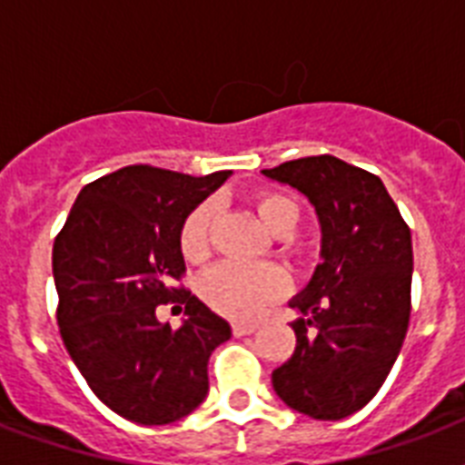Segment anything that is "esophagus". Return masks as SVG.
Instances as JSON below:
<instances>
[{
  "instance_id": "esophagus-1",
  "label": "esophagus",
  "mask_w": 465,
  "mask_h": 465,
  "mask_svg": "<svg viewBox=\"0 0 465 465\" xmlns=\"http://www.w3.org/2000/svg\"><path fill=\"white\" fill-rule=\"evenodd\" d=\"M232 331L236 338H243V335H251V332H255V323H233Z\"/></svg>"
}]
</instances>
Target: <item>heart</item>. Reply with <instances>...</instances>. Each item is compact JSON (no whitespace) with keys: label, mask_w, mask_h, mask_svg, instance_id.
Returning <instances> with one entry per match:
<instances>
[{"label":"heart","mask_w":465,"mask_h":465,"mask_svg":"<svg viewBox=\"0 0 465 465\" xmlns=\"http://www.w3.org/2000/svg\"><path fill=\"white\" fill-rule=\"evenodd\" d=\"M255 210L262 224L272 233H290L299 222V207L290 197L272 190L255 195ZM217 217V200H203L183 219L181 253L193 262L210 255L212 224ZM290 290V275L280 265H251V262L224 261L207 270L200 280V297L204 304L222 316L248 321L261 313L270 302H277Z\"/></svg>","instance_id":"obj_1"}]
</instances>
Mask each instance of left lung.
<instances>
[{"label":"left lung","instance_id":"8db88e82","mask_svg":"<svg viewBox=\"0 0 465 465\" xmlns=\"http://www.w3.org/2000/svg\"><path fill=\"white\" fill-rule=\"evenodd\" d=\"M262 175L309 197L321 262L290 302L297 347L272 371L292 411L342 420L376 396L411 321L412 239L379 175L331 154L284 161Z\"/></svg>","mask_w":465,"mask_h":465}]
</instances>
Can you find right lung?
<instances>
[{"instance_id":"add662e5","label":"right lung","mask_w":465,"mask_h":465,"mask_svg":"<svg viewBox=\"0 0 465 465\" xmlns=\"http://www.w3.org/2000/svg\"><path fill=\"white\" fill-rule=\"evenodd\" d=\"M125 166L84 185L53 246L57 325L89 389L120 418L168 425L210 391L207 361L232 338L224 318L173 287L185 272L183 219L229 178ZM186 313L175 331L159 305Z\"/></svg>"}]
</instances>
